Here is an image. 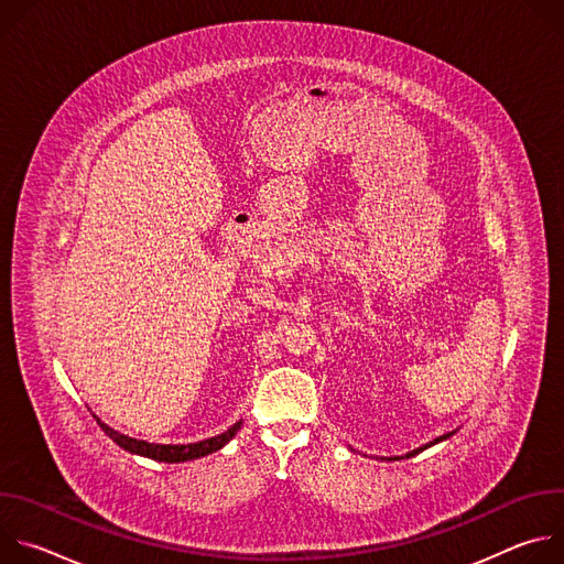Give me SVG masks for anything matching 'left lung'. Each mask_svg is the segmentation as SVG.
<instances>
[{
  "mask_svg": "<svg viewBox=\"0 0 564 564\" xmlns=\"http://www.w3.org/2000/svg\"><path fill=\"white\" fill-rule=\"evenodd\" d=\"M453 433H446V435H442V437H437V440H433L431 444H426V446H422V448H415V451H411V453H406V457H413V455H417V453H422V451H426L429 446H433V444H437V442H442V440H448ZM392 459V457H390ZM394 459H399V457H394Z\"/></svg>",
  "mask_w": 564,
  "mask_h": 564,
  "instance_id": "obj_1",
  "label": "left lung"
}]
</instances>
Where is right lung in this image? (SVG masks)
Instances as JSON below:
<instances>
[{
  "label": "right lung",
  "instance_id": "1",
  "mask_svg": "<svg viewBox=\"0 0 564 564\" xmlns=\"http://www.w3.org/2000/svg\"><path fill=\"white\" fill-rule=\"evenodd\" d=\"M96 417V415H94ZM98 420V417H96ZM100 429L124 451L133 453V455H142V457H149V459H155V462H189V459H196V457H205L209 453H216L218 448H223L240 429V422H236L234 426H229L225 433L216 435V437H209V440H203V442H196V444H149L144 440H135V437H129V435H122L118 431H113L111 426H107L105 422H100Z\"/></svg>",
  "mask_w": 564,
  "mask_h": 564
}]
</instances>
